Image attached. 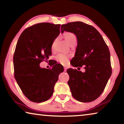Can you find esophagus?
I'll use <instances>...</instances> for the list:
<instances>
[{"mask_svg":"<svg viewBox=\"0 0 124 124\" xmlns=\"http://www.w3.org/2000/svg\"><path fill=\"white\" fill-rule=\"evenodd\" d=\"M67 70V67H64V72H66Z\"/></svg>","mask_w":124,"mask_h":124,"instance_id":"1","label":"esophagus"}]
</instances>
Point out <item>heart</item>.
Instances as JSON below:
<instances>
[{
  "mask_svg": "<svg viewBox=\"0 0 124 124\" xmlns=\"http://www.w3.org/2000/svg\"><path fill=\"white\" fill-rule=\"evenodd\" d=\"M64 38L67 43L70 44V42L72 41L73 39H76L75 35L72 33L70 32H66L64 34ZM57 60L59 61L62 64H67V62H68L69 56L68 55L63 54H59L57 56Z\"/></svg>",
  "mask_w": 124,
  "mask_h": 124,
  "instance_id": "heart-1",
  "label": "heart"
}]
</instances>
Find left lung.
<instances>
[{
	"label": "left lung",
	"instance_id": "obj_1",
	"mask_svg": "<svg viewBox=\"0 0 124 124\" xmlns=\"http://www.w3.org/2000/svg\"><path fill=\"white\" fill-rule=\"evenodd\" d=\"M76 35L78 45L71 64L84 67L85 72L68 69V81L73 97L81 102H90L99 97L112 74L110 54L102 35L93 26L82 22L61 26V32Z\"/></svg>",
	"mask_w": 124,
	"mask_h": 124
}]
</instances>
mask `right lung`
Listing matches in <instances>:
<instances>
[{
    "mask_svg": "<svg viewBox=\"0 0 124 124\" xmlns=\"http://www.w3.org/2000/svg\"><path fill=\"white\" fill-rule=\"evenodd\" d=\"M60 26L47 22L34 24L25 29L17 43L13 58L15 78L31 101L40 103L49 100L58 75L64 70L58 63L50 70L39 66L51 55L52 44L60 34Z\"/></svg>",
    "mask_w": 124,
    "mask_h": 124,
    "instance_id": "right-lung-1",
    "label": "right lung"
}]
</instances>
